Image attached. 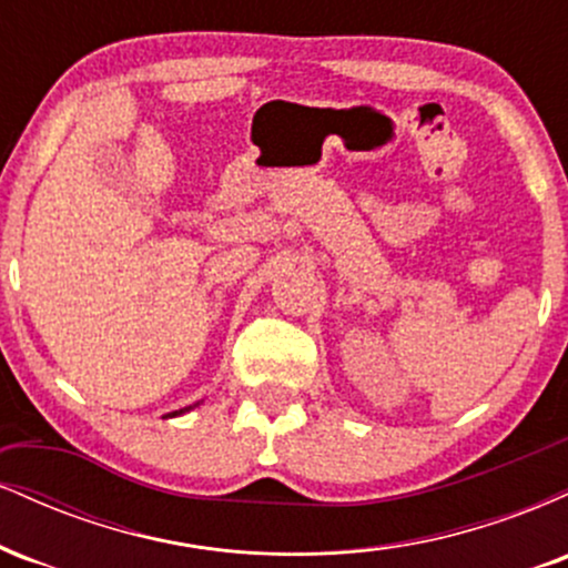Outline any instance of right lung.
<instances>
[{
	"label": "right lung",
	"mask_w": 568,
	"mask_h": 568,
	"mask_svg": "<svg viewBox=\"0 0 568 568\" xmlns=\"http://www.w3.org/2000/svg\"><path fill=\"white\" fill-rule=\"evenodd\" d=\"M194 406H197V403H194ZM194 406H186V408H181V410H173V414H168V416H179V414H186V410H192Z\"/></svg>",
	"instance_id": "1"
}]
</instances>
